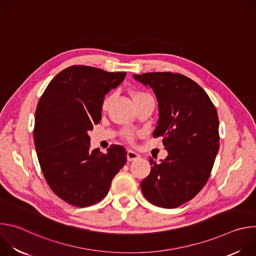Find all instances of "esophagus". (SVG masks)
Listing matches in <instances>:
<instances>
[{
  "instance_id": "obj_1",
  "label": "esophagus",
  "mask_w": 256,
  "mask_h": 256,
  "mask_svg": "<svg viewBox=\"0 0 256 256\" xmlns=\"http://www.w3.org/2000/svg\"><path fill=\"white\" fill-rule=\"evenodd\" d=\"M126 157H128V161H136V160L140 158V156L138 153H136L134 151H132V150H128V151Z\"/></svg>"
}]
</instances>
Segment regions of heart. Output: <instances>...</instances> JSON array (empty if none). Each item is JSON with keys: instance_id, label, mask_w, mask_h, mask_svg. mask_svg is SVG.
Instances as JSON below:
<instances>
[{"instance_id": "obj_1", "label": "heart", "mask_w": 256, "mask_h": 256, "mask_svg": "<svg viewBox=\"0 0 256 256\" xmlns=\"http://www.w3.org/2000/svg\"><path fill=\"white\" fill-rule=\"evenodd\" d=\"M147 95H148L147 93L142 92V91H132V92L130 93V96H132L134 102H136V100H138V99H140V98H142V97H144V96H147ZM110 101H112V98L109 97V96H107V97H105V98L103 99L102 104H101V109H102L103 112L107 110V108H108L109 104H110ZM124 138H126L128 142H132V140H134V132L132 130H126L124 132Z\"/></svg>"}]
</instances>
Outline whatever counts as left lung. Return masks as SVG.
I'll return each instance as SVG.
<instances>
[{
	"label": "left lung",
	"instance_id": "8db88e82",
	"mask_svg": "<svg viewBox=\"0 0 256 256\" xmlns=\"http://www.w3.org/2000/svg\"><path fill=\"white\" fill-rule=\"evenodd\" d=\"M156 94L159 120L154 138L163 136L168 156L150 159L151 172L140 190L151 204L174 208L204 186L218 150V118L204 90L192 79L170 72L134 75Z\"/></svg>",
	"mask_w": 256,
	"mask_h": 256
}]
</instances>
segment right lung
Wrapping results in <instances>:
<instances>
[{"label": "right lung", "mask_w": 256, "mask_h": 256, "mask_svg": "<svg viewBox=\"0 0 256 256\" xmlns=\"http://www.w3.org/2000/svg\"><path fill=\"white\" fill-rule=\"evenodd\" d=\"M126 72L72 66L50 81L35 112V150L52 190L66 202L85 208L108 194L114 177L126 163V151L112 144L103 154L90 149L88 132L101 120L105 94Z\"/></svg>", "instance_id": "obj_1"}]
</instances>
